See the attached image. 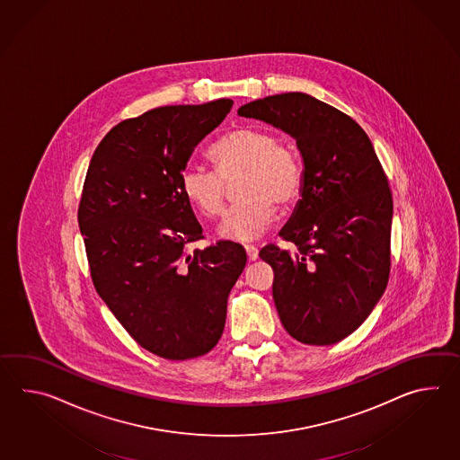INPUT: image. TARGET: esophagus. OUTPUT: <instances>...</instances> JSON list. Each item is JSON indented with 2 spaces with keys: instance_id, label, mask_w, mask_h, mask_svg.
<instances>
[{
  "instance_id": "esophagus-1",
  "label": "esophagus",
  "mask_w": 460,
  "mask_h": 460,
  "mask_svg": "<svg viewBox=\"0 0 460 460\" xmlns=\"http://www.w3.org/2000/svg\"><path fill=\"white\" fill-rule=\"evenodd\" d=\"M245 252H247V259L249 261H255L259 257V249L252 244L245 245Z\"/></svg>"
}]
</instances>
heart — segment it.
Here are the masks:
<instances>
[{"label": "heart", "instance_id": "heart-1", "mask_svg": "<svg viewBox=\"0 0 460 460\" xmlns=\"http://www.w3.org/2000/svg\"><path fill=\"white\" fill-rule=\"evenodd\" d=\"M216 172L190 166L181 174L184 198L206 217L223 211L226 181L245 174L243 203L226 213L219 234L251 241L266 231L276 216V203H296L304 188V168L296 152L279 143L277 135L259 127H237L209 148Z\"/></svg>", "mask_w": 460, "mask_h": 460}]
</instances>
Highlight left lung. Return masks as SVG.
Segmentation results:
<instances>
[{
	"instance_id": "8db88e82",
	"label": "left lung",
	"mask_w": 460,
	"mask_h": 460,
	"mask_svg": "<svg viewBox=\"0 0 460 460\" xmlns=\"http://www.w3.org/2000/svg\"><path fill=\"white\" fill-rule=\"evenodd\" d=\"M237 113L296 138L304 188L280 237L259 257L274 269L282 325L305 345L351 335L388 286L393 194L373 143L347 113L302 93L245 103Z\"/></svg>"
}]
</instances>
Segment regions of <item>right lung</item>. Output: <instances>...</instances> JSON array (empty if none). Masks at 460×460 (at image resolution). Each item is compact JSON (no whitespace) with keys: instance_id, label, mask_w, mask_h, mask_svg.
Listing matches in <instances>:
<instances>
[{"instance_id":"add662e5","label":"right lung","mask_w":460,"mask_h":460,"mask_svg":"<svg viewBox=\"0 0 460 460\" xmlns=\"http://www.w3.org/2000/svg\"><path fill=\"white\" fill-rule=\"evenodd\" d=\"M231 99L166 105L115 125L95 148L79 203L93 287L140 347L164 359L201 357L223 335L244 247L203 239L181 174Z\"/></svg>"}]
</instances>
